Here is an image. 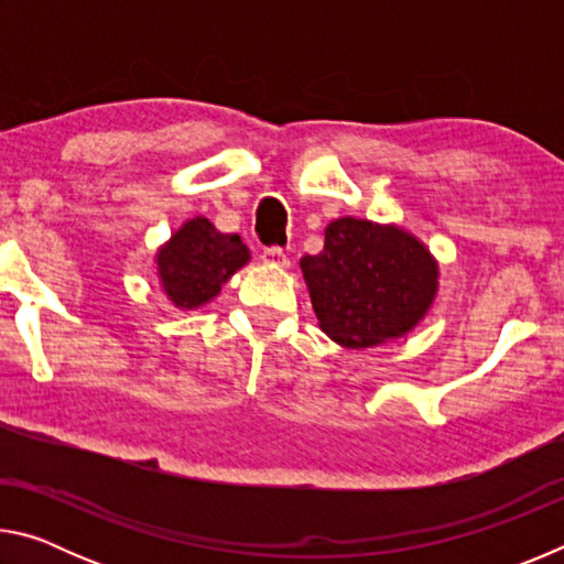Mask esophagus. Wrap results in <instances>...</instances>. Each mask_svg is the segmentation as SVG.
Instances as JSON below:
<instances>
[{"label": "esophagus", "instance_id": "esophagus-1", "mask_svg": "<svg viewBox=\"0 0 564 564\" xmlns=\"http://www.w3.org/2000/svg\"><path fill=\"white\" fill-rule=\"evenodd\" d=\"M261 261L271 263V265H281V269H285V265H289V256H285L281 246H269V248H263V251H261Z\"/></svg>", "mask_w": 564, "mask_h": 564}]
</instances>
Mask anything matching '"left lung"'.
<instances>
[{
	"label": "left lung",
	"instance_id": "8db88e82",
	"mask_svg": "<svg viewBox=\"0 0 564 564\" xmlns=\"http://www.w3.org/2000/svg\"><path fill=\"white\" fill-rule=\"evenodd\" d=\"M321 328L348 348L408 333L431 308L437 265L425 246L395 226L338 218L318 256L301 259Z\"/></svg>",
	"mask_w": 564,
	"mask_h": 564
}]
</instances>
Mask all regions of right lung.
<instances>
[{"mask_svg":"<svg viewBox=\"0 0 564 564\" xmlns=\"http://www.w3.org/2000/svg\"><path fill=\"white\" fill-rule=\"evenodd\" d=\"M248 261L241 236L216 231L208 218H194L159 251V275L171 301L196 308L221 291V283Z\"/></svg>","mask_w":564,"mask_h":564,"instance_id":"right-lung-1","label":"right lung"}]
</instances>
